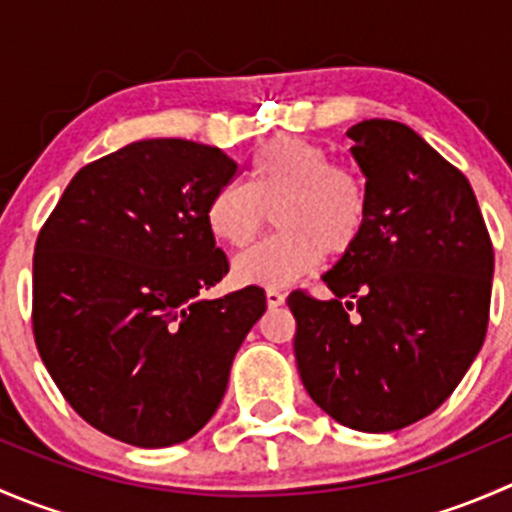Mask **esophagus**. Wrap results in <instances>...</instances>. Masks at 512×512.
<instances>
[{
  "label": "esophagus",
  "instance_id": "1",
  "mask_svg": "<svg viewBox=\"0 0 512 512\" xmlns=\"http://www.w3.org/2000/svg\"><path fill=\"white\" fill-rule=\"evenodd\" d=\"M265 299H267V307L270 309H277L280 304H285V294H282L280 289H267Z\"/></svg>",
  "mask_w": 512,
  "mask_h": 512
}]
</instances>
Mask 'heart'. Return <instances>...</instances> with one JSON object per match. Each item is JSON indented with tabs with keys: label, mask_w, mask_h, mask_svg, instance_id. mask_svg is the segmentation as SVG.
<instances>
[{
	"label": "heart",
	"mask_w": 512,
	"mask_h": 512,
	"mask_svg": "<svg viewBox=\"0 0 512 512\" xmlns=\"http://www.w3.org/2000/svg\"><path fill=\"white\" fill-rule=\"evenodd\" d=\"M247 175V185H223L205 213L218 240L247 247L275 210L282 232L242 252L232 265L240 285H292L322 265L324 252L344 257L359 245L369 225V190L354 170L334 163L327 148L277 136L257 153Z\"/></svg>",
	"instance_id": "heart-1"
}]
</instances>
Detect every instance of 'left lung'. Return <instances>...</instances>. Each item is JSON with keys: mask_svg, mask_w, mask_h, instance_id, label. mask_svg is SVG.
I'll use <instances>...</instances> for the list:
<instances>
[{"mask_svg": "<svg viewBox=\"0 0 512 512\" xmlns=\"http://www.w3.org/2000/svg\"><path fill=\"white\" fill-rule=\"evenodd\" d=\"M347 136L369 225L324 275L334 299L297 289L287 304L314 404L354 431L386 433L433 414L483 347L493 242L466 175L416 131L369 118Z\"/></svg>", "mask_w": 512, "mask_h": 512, "instance_id": "left-lung-1", "label": "left lung"}]
</instances>
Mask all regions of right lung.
<instances>
[{"mask_svg": "<svg viewBox=\"0 0 512 512\" xmlns=\"http://www.w3.org/2000/svg\"><path fill=\"white\" fill-rule=\"evenodd\" d=\"M237 175L220 148L151 138L84 165L39 230L32 329L41 361L86 423L116 441H188L223 401L265 289L218 299L230 265L208 203Z\"/></svg>", "mask_w": 512, "mask_h": 512, "instance_id": "right-lung-1", "label": "right lung"}]
</instances>
